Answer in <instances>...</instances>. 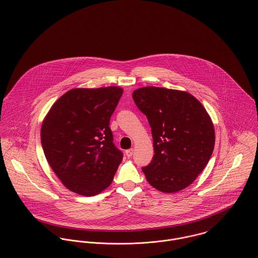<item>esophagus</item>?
Listing matches in <instances>:
<instances>
[{"label": "esophagus", "instance_id": "esophagus-1", "mask_svg": "<svg viewBox=\"0 0 258 258\" xmlns=\"http://www.w3.org/2000/svg\"><path fill=\"white\" fill-rule=\"evenodd\" d=\"M125 154H126V156H127V157H132V156H133V154H134V149H133V148H131V149L125 150Z\"/></svg>", "mask_w": 258, "mask_h": 258}]
</instances>
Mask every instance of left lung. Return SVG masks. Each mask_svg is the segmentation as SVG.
<instances>
[{"label":"left lung","instance_id":"1","mask_svg":"<svg viewBox=\"0 0 258 258\" xmlns=\"http://www.w3.org/2000/svg\"><path fill=\"white\" fill-rule=\"evenodd\" d=\"M146 115L154 155L143 167L147 182L163 193L185 189L208 164L215 146V130L200 102L183 91L143 87L133 94Z\"/></svg>","mask_w":258,"mask_h":258}]
</instances>
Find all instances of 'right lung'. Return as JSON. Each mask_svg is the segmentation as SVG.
Instances as JSON below:
<instances>
[{
	"mask_svg": "<svg viewBox=\"0 0 258 258\" xmlns=\"http://www.w3.org/2000/svg\"><path fill=\"white\" fill-rule=\"evenodd\" d=\"M121 95L119 87L72 89L45 116L40 132L44 155L70 191L90 197L111 185L122 152L109 124Z\"/></svg>",
	"mask_w": 258,
	"mask_h": 258,
	"instance_id": "1",
	"label": "right lung"
}]
</instances>
